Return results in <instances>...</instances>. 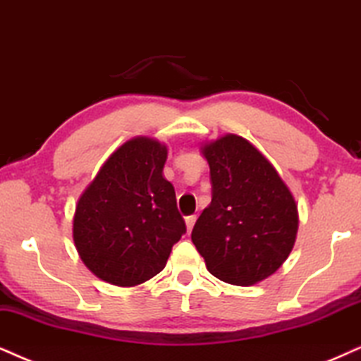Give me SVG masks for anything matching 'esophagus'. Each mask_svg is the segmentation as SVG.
Returning a JSON list of instances; mask_svg holds the SVG:
<instances>
[{"mask_svg": "<svg viewBox=\"0 0 361 361\" xmlns=\"http://www.w3.org/2000/svg\"><path fill=\"white\" fill-rule=\"evenodd\" d=\"M195 221H196V216L195 214H190V216H186L185 218V223H186V230H188V233L191 230H193V226H195Z\"/></svg>", "mask_w": 361, "mask_h": 361, "instance_id": "obj_1", "label": "esophagus"}]
</instances>
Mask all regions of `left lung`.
<instances>
[{"label":"left lung","mask_w":361,"mask_h":361,"mask_svg":"<svg viewBox=\"0 0 361 361\" xmlns=\"http://www.w3.org/2000/svg\"><path fill=\"white\" fill-rule=\"evenodd\" d=\"M203 154L212 203L196 220L191 240L218 280L255 285L288 258L298 231L296 203L271 163L241 136L204 145Z\"/></svg>","instance_id":"left-lung-1"}]
</instances>
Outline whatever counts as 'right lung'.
<instances>
[{"label": "right lung", "instance_id": "add662e5", "mask_svg": "<svg viewBox=\"0 0 361 361\" xmlns=\"http://www.w3.org/2000/svg\"><path fill=\"white\" fill-rule=\"evenodd\" d=\"M166 153L157 140L126 141L76 204V250L86 267L111 285L135 286L158 275L186 233L175 188L163 178Z\"/></svg>", "mask_w": 361, "mask_h": 361}]
</instances>
